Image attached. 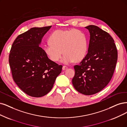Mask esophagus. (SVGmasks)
I'll return each mask as SVG.
<instances>
[{"label":"esophagus","mask_w":127,"mask_h":127,"mask_svg":"<svg viewBox=\"0 0 127 127\" xmlns=\"http://www.w3.org/2000/svg\"><path fill=\"white\" fill-rule=\"evenodd\" d=\"M67 68V66H63V67H62V69H63V70H65V69H66Z\"/></svg>","instance_id":"1"}]
</instances>
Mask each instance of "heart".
Returning a JSON list of instances; mask_svg holds the SVG:
<instances>
[{
	"mask_svg": "<svg viewBox=\"0 0 127 127\" xmlns=\"http://www.w3.org/2000/svg\"><path fill=\"white\" fill-rule=\"evenodd\" d=\"M46 55L53 62L61 60L64 64H69L74 61L79 62L85 57L87 52V41L84 32L77 29L57 30L49 37V42L43 46Z\"/></svg>",
	"mask_w": 127,
	"mask_h": 127,
	"instance_id": "heart-1",
	"label": "heart"
}]
</instances>
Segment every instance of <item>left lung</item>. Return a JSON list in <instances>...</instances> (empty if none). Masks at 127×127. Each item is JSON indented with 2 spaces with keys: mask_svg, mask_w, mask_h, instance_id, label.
<instances>
[{
  "mask_svg": "<svg viewBox=\"0 0 127 127\" xmlns=\"http://www.w3.org/2000/svg\"><path fill=\"white\" fill-rule=\"evenodd\" d=\"M85 28L90 33L88 53L79 65L74 66L72 84L79 93L91 95L101 91L111 80L118 52L108 33L94 25Z\"/></svg>",
  "mask_w": 127,
  "mask_h": 127,
  "instance_id": "obj_1",
  "label": "left lung"
}]
</instances>
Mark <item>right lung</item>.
<instances>
[{
    "label": "right lung",
    "mask_w": 127,
    "mask_h": 127,
    "mask_svg": "<svg viewBox=\"0 0 127 127\" xmlns=\"http://www.w3.org/2000/svg\"><path fill=\"white\" fill-rule=\"evenodd\" d=\"M52 26L32 28L19 35L9 56L12 78L27 95L41 97L52 88L62 65L50 60L39 45Z\"/></svg>",
    "instance_id": "1"
}]
</instances>
